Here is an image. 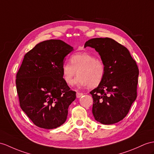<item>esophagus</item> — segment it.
Returning <instances> with one entry per match:
<instances>
[{"mask_svg": "<svg viewBox=\"0 0 154 154\" xmlns=\"http://www.w3.org/2000/svg\"><path fill=\"white\" fill-rule=\"evenodd\" d=\"M84 95V93H79V92H77L76 93V97L77 98H80V97Z\"/></svg>", "mask_w": 154, "mask_h": 154, "instance_id": "obj_1", "label": "esophagus"}]
</instances>
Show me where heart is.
Returning a JSON list of instances; mask_svg holds the SVG:
<instances>
[{
	"label": "heart",
	"mask_w": 154,
	"mask_h": 154,
	"mask_svg": "<svg viewBox=\"0 0 154 154\" xmlns=\"http://www.w3.org/2000/svg\"><path fill=\"white\" fill-rule=\"evenodd\" d=\"M69 62L62 65L63 80L68 85L73 84L76 71L78 77L74 83L78 86L90 88L98 86L105 75V65L102 60L88 52H78L70 57Z\"/></svg>",
	"instance_id": "heart-1"
}]
</instances>
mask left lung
Returning a JSON list of instances; mask_svg holds the SVG:
<instances>
[{
  "instance_id": "8db88e82",
  "label": "left lung",
  "mask_w": 154,
  "mask_h": 154,
  "mask_svg": "<svg viewBox=\"0 0 154 154\" xmlns=\"http://www.w3.org/2000/svg\"><path fill=\"white\" fill-rule=\"evenodd\" d=\"M87 46L99 52L106 68L103 81L90 92L93 116L102 124H114L125 117L137 99L138 66L129 50L112 38L90 39Z\"/></svg>"
}]
</instances>
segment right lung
Segmentation results:
<instances>
[{"mask_svg":"<svg viewBox=\"0 0 154 154\" xmlns=\"http://www.w3.org/2000/svg\"><path fill=\"white\" fill-rule=\"evenodd\" d=\"M73 48L61 40L40 42L27 52L16 75L21 108L34 124L51 129L66 121L70 104L76 99L63 80L61 66Z\"/></svg>","mask_w":154,"mask_h":154,"instance_id":"right-lung-1","label":"right lung"}]
</instances>
